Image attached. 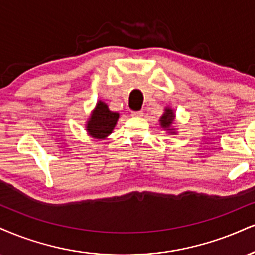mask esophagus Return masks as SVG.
<instances>
[{
    "label": "esophagus",
    "instance_id": "esophagus-1",
    "mask_svg": "<svg viewBox=\"0 0 255 255\" xmlns=\"http://www.w3.org/2000/svg\"><path fill=\"white\" fill-rule=\"evenodd\" d=\"M131 115L135 116V118H140V116L143 115L142 110H137V112H131Z\"/></svg>",
    "mask_w": 255,
    "mask_h": 255
}]
</instances>
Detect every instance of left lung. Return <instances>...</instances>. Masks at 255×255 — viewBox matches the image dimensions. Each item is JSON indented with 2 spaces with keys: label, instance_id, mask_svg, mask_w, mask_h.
<instances>
[{
  "label": "left lung",
  "instance_id": "obj_1",
  "mask_svg": "<svg viewBox=\"0 0 255 255\" xmlns=\"http://www.w3.org/2000/svg\"><path fill=\"white\" fill-rule=\"evenodd\" d=\"M174 120H176V114H174V110L171 107H165L164 113L159 119V125L164 130H166L168 134L174 135L177 134V129L174 127Z\"/></svg>",
  "mask_w": 255,
  "mask_h": 255
}]
</instances>
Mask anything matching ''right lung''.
<instances>
[{"mask_svg":"<svg viewBox=\"0 0 255 255\" xmlns=\"http://www.w3.org/2000/svg\"><path fill=\"white\" fill-rule=\"evenodd\" d=\"M119 118V113L112 112L108 104L100 100L85 122V130L93 139L104 140L113 133Z\"/></svg>","mask_w":255,"mask_h":255,"instance_id":"1","label":"right lung"}]
</instances>
